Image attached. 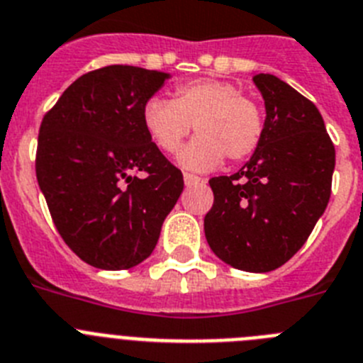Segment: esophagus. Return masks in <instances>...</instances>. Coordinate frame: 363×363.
<instances>
[{"mask_svg":"<svg viewBox=\"0 0 363 363\" xmlns=\"http://www.w3.org/2000/svg\"><path fill=\"white\" fill-rule=\"evenodd\" d=\"M184 182L186 186H194V184H201V182H206V179L197 177L194 173H184Z\"/></svg>","mask_w":363,"mask_h":363,"instance_id":"obj_1","label":"esophagus"}]
</instances>
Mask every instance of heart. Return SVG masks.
<instances>
[{
    "label": "heart",
    "mask_w": 363,
    "mask_h": 363,
    "mask_svg": "<svg viewBox=\"0 0 363 363\" xmlns=\"http://www.w3.org/2000/svg\"><path fill=\"white\" fill-rule=\"evenodd\" d=\"M191 125L197 137L181 153L184 168L206 172L223 162L247 160L264 135L261 104L235 84L213 78L184 82L172 100L150 99L143 107V128L162 153H175Z\"/></svg>",
    "instance_id": "heart-1"
}]
</instances>
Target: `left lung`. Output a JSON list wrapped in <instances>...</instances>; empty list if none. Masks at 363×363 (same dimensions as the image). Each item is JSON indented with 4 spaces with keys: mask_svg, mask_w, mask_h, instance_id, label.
Instances as JSON below:
<instances>
[{
    "mask_svg": "<svg viewBox=\"0 0 363 363\" xmlns=\"http://www.w3.org/2000/svg\"><path fill=\"white\" fill-rule=\"evenodd\" d=\"M267 107L259 147L238 173L210 179V248L230 267L270 272L303 247L325 212L334 144L318 107L272 74L254 77Z\"/></svg>",
    "mask_w": 363,
    "mask_h": 363,
    "instance_id": "8db88e82",
    "label": "left lung"
}]
</instances>
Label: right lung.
Masks as SVG:
<instances>
[{
  "label": "right lung",
  "instance_id": "right-lung-1",
  "mask_svg": "<svg viewBox=\"0 0 363 363\" xmlns=\"http://www.w3.org/2000/svg\"><path fill=\"white\" fill-rule=\"evenodd\" d=\"M166 72L106 65L43 116L36 177L58 234L82 261L124 270L150 256L184 181L143 128Z\"/></svg>",
  "mask_w": 363,
  "mask_h": 363
}]
</instances>
